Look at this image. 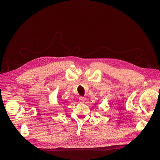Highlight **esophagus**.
Listing matches in <instances>:
<instances>
[{
    "label": "esophagus",
    "instance_id": "obj_1",
    "mask_svg": "<svg viewBox=\"0 0 160 160\" xmlns=\"http://www.w3.org/2000/svg\"><path fill=\"white\" fill-rule=\"evenodd\" d=\"M79 100L81 103H84L86 100V98L85 97H80Z\"/></svg>",
    "mask_w": 160,
    "mask_h": 160
}]
</instances>
